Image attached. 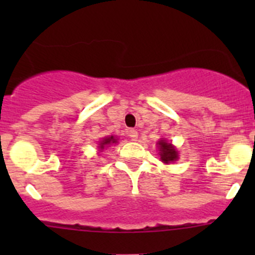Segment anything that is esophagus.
Wrapping results in <instances>:
<instances>
[{
  "label": "esophagus",
  "instance_id": "34e87169",
  "mask_svg": "<svg viewBox=\"0 0 255 255\" xmlns=\"http://www.w3.org/2000/svg\"><path fill=\"white\" fill-rule=\"evenodd\" d=\"M127 135L132 140H137L138 138V132L134 129V128H129V129H127Z\"/></svg>",
  "mask_w": 255,
  "mask_h": 255
}]
</instances>
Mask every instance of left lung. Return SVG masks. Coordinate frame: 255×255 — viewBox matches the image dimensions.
<instances>
[{
    "label": "left lung",
    "mask_w": 255,
    "mask_h": 255,
    "mask_svg": "<svg viewBox=\"0 0 255 255\" xmlns=\"http://www.w3.org/2000/svg\"><path fill=\"white\" fill-rule=\"evenodd\" d=\"M159 145H160V159L163 163L169 164L171 161L176 160L177 159V151L175 150L171 144L166 143L165 140H160L159 142Z\"/></svg>",
    "instance_id": "obj_1"
}]
</instances>
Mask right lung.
<instances>
[{"label":"right lung","mask_w":255,"mask_h":255,"mask_svg":"<svg viewBox=\"0 0 255 255\" xmlns=\"http://www.w3.org/2000/svg\"><path fill=\"white\" fill-rule=\"evenodd\" d=\"M116 142H117V140H116L115 138H113V137L105 138L104 140H101V142H100V148H101V149H104L105 146H106V145H109V144H111V143H116Z\"/></svg>","instance_id":"add662e5"}]
</instances>
